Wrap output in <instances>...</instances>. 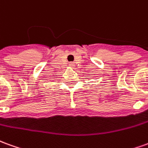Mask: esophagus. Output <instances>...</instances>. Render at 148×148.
<instances>
[{"label": "esophagus", "mask_w": 148, "mask_h": 148, "mask_svg": "<svg viewBox=\"0 0 148 148\" xmlns=\"http://www.w3.org/2000/svg\"><path fill=\"white\" fill-rule=\"evenodd\" d=\"M69 65H70V66H74V63H70Z\"/></svg>", "instance_id": "1"}]
</instances>
